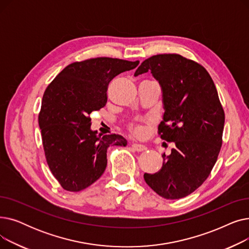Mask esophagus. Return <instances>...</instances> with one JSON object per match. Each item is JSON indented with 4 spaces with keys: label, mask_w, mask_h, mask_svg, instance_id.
I'll use <instances>...</instances> for the list:
<instances>
[{
    "label": "esophagus",
    "mask_w": 249,
    "mask_h": 249,
    "mask_svg": "<svg viewBox=\"0 0 249 249\" xmlns=\"http://www.w3.org/2000/svg\"><path fill=\"white\" fill-rule=\"evenodd\" d=\"M132 148L137 151V152H141V151H145L147 149V147L145 145H142V144H137V143H133L131 145Z\"/></svg>",
    "instance_id": "34e87169"
}]
</instances>
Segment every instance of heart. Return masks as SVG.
I'll return each mask as SVG.
<instances>
[{
    "label": "heart",
    "mask_w": 249,
    "mask_h": 249,
    "mask_svg": "<svg viewBox=\"0 0 249 249\" xmlns=\"http://www.w3.org/2000/svg\"><path fill=\"white\" fill-rule=\"evenodd\" d=\"M133 131L136 133V134H141L142 133V128L139 127V126H136L133 128Z\"/></svg>",
    "instance_id": "b5f03b06"
}]
</instances>
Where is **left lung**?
<instances>
[{"instance_id": "obj_1", "label": "left lung", "mask_w": 249, "mask_h": 249, "mask_svg": "<svg viewBox=\"0 0 249 249\" xmlns=\"http://www.w3.org/2000/svg\"><path fill=\"white\" fill-rule=\"evenodd\" d=\"M150 71L162 93L160 137L175 142L163 154L159 173L144 174L160 197L180 199L197 190L210 175L222 145L225 115L212 77L201 64L179 54H158L143 61L134 75Z\"/></svg>"}]
</instances>
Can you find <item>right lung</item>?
Masks as SVG:
<instances>
[{
	"label": "right lung",
	"mask_w": 249,
	"mask_h": 249,
	"mask_svg": "<svg viewBox=\"0 0 249 249\" xmlns=\"http://www.w3.org/2000/svg\"><path fill=\"white\" fill-rule=\"evenodd\" d=\"M139 61L98 57L73 62L47 87L38 121L45 158L62 189L82 191L100 178L107 166V148L127 145L116 134H97L89 114L107 103L109 83Z\"/></svg>",
	"instance_id": "right-lung-1"
}]
</instances>
